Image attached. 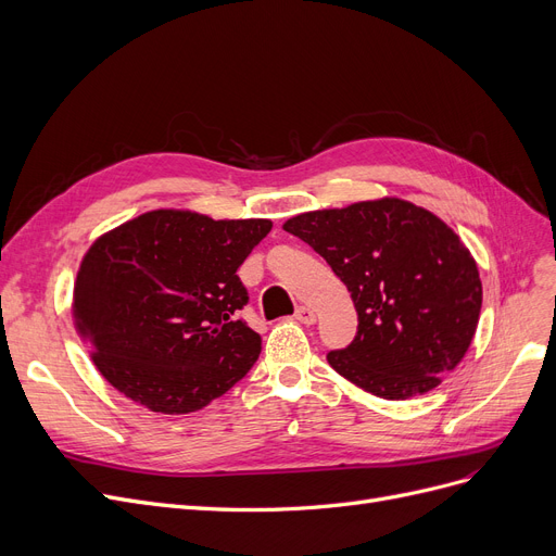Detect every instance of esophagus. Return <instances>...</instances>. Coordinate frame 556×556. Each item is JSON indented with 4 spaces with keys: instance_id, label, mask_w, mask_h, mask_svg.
<instances>
[{
    "instance_id": "34e87169",
    "label": "esophagus",
    "mask_w": 556,
    "mask_h": 556,
    "mask_svg": "<svg viewBox=\"0 0 556 556\" xmlns=\"http://www.w3.org/2000/svg\"><path fill=\"white\" fill-rule=\"evenodd\" d=\"M296 321H299V324H305V326H312V324H316V312L309 309V307H305V305H301V307L296 309Z\"/></svg>"
}]
</instances>
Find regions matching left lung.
<instances>
[{
  "mask_svg": "<svg viewBox=\"0 0 556 556\" xmlns=\"http://www.w3.org/2000/svg\"><path fill=\"white\" fill-rule=\"evenodd\" d=\"M349 287L357 334L330 351L339 376L407 401L455 371L478 330L482 280L459 235L430 210L384 197L312 210L282 224Z\"/></svg>",
  "mask_w": 556,
  "mask_h": 556,
  "instance_id": "obj_1",
  "label": "left lung"
}]
</instances>
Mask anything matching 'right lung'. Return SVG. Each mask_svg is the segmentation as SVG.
<instances>
[{"mask_svg":"<svg viewBox=\"0 0 556 556\" xmlns=\"http://www.w3.org/2000/svg\"><path fill=\"white\" fill-rule=\"evenodd\" d=\"M271 226L163 207L97 237L72 296L97 371L155 414L203 409L240 382L262 339L237 319V269Z\"/></svg>","mask_w":556,"mask_h":556,"instance_id":"obj_1","label":"right lung"}]
</instances>
